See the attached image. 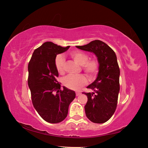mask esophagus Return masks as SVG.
Masks as SVG:
<instances>
[{
	"label": "esophagus",
	"mask_w": 148,
	"mask_h": 148,
	"mask_svg": "<svg viewBox=\"0 0 148 148\" xmlns=\"http://www.w3.org/2000/svg\"><path fill=\"white\" fill-rule=\"evenodd\" d=\"M76 96H79V95H81V93L80 92H76Z\"/></svg>",
	"instance_id": "34e87169"
}]
</instances>
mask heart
<instances>
[{
    "label": "heart",
    "instance_id": "obj_1",
    "mask_svg": "<svg viewBox=\"0 0 148 148\" xmlns=\"http://www.w3.org/2000/svg\"><path fill=\"white\" fill-rule=\"evenodd\" d=\"M71 56L75 62L82 67V69L85 72L88 76L93 77L98 72L99 64L95 60H88V56L86 53L81 51H73L70 54ZM65 58L62 55L56 56L55 60V65L56 71L60 74H64L65 72ZM63 84L67 88L77 90L85 85L87 83V79L83 74L69 75L63 79Z\"/></svg>",
    "mask_w": 148,
    "mask_h": 148
}]
</instances>
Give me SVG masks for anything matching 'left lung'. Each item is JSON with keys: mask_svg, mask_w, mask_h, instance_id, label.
<instances>
[{"mask_svg": "<svg viewBox=\"0 0 148 148\" xmlns=\"http://www.w3.org/2000/svg\"><path fill=\"white\" fill-rule=\"evenodd\" d=\"M76 48L93 53L97 58L99 72L96 79L87 86L93 92L85 93L88 101L84 110L91 121L103 123L112 117L117 106L120 75L117 57L114 51L100 40Z\"/></svg>", "mask_w": 148, "mask_h": 148, "instance_id": "left-lung-1", "label": "left lung"}]
</instances>
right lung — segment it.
Returning <instances> with one entry per match:
<instances>
[{
	"label": "right lung",
	"instance_id": "1",
	"mask_svg": "<svg viewBox=\"0 0 148 148\" xmlns=\"http://www.w3.org/2000/svg\"><path fill=\"white\" fill-rule=\"evenodd\" d=\"M69 48L46 42L34 50L28 66V84L34 107L40 117L50 123L65 119L69 106L76 97L74 91L65 86L60 90V84L56 79L58 76L55 65L56 56Z\"/></svg>",
	"mask_w": 148,
	"mask_h": 148
}]
</instances>
